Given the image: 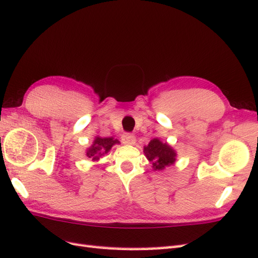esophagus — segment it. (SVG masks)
Returning <instances> with one entry per match:
<instances>
[{"instance_id":"obj_1","label":"esophagus","mask_w":258,"mask_h":258,"mask_svg":"<svg viewBox=\"0 0 258 258\" xmlns=\"http://www.w3.org/2000/svg\"><path fill=\"white\" fill-rule=\"evenodd\" d=\"M122 142L123 144H126V145H134L136 142L135 135H133L132 133H124L122 135Z\"/></svg>"}]
</instances>
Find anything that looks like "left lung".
I'll return each mask as SVG.
<instances>
[{"instance_id": "obj_1", "label": "left lung", "mask_w": 258, "mask_h": 258, "mask_svg": "<svg viewBox=\"0 0 258 258\" xmlns=\"http://www.w3.org/2000/svg\"><path fill=\"white\" fill-rule=\"evenodd\" d=\"M148 160L153 161L155 170H162L164 167H169L175 161V151L166 143L160 142L158 138L150 141L148 146L144 148Z\"/></svg>"}]
</instances>
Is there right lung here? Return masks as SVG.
<instances>
[{
  "label": "right lung",
  "instance_id": "add662e5",
  "mask_svg": "<svg viewBox=\"0 0 258 258\" xmlns=\"http://www.w3.org/2000/svg\"><path fill=\"white\" fill-rule=\"evenodd\" d=\"M114 144H118V141L114 140L113 137H109V138L97 137L94 142V145H92V146L89 148V150L87 151V156L89 158H92V160H97L99 156L108 153Z\"/></svg>",
  "mask_w": 258,
  "mask_h": 258
}]
</instances>
